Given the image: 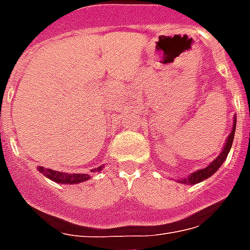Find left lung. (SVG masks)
Wrapping results in <instances>:
<instances>
[{
  "label": "left lung",
  "mask_w": 250,
  "mask_h": 250,
  "mask_svg": "<svg viewBox=\"0 0 250 250\" xmlns=\"http://www.w3.org/2000/svg\"><path fill=\"white\" fill-rule=\"evenodd\" d=\"M234 131H236V120H234V125H233V131L230 132V135L228 136V141H226V145L224 147V150L221 152L218 157L215 158V161L210 163L208 167L202 168V170H198V171H195L188 178L185 179H179V182H182V184H188V185H195L201 182V181H204V179H208L209 177H211L213 174L221 167V165L224 163V161L228 157V154H229V150H230L231 143H233V139H234Z\"/></svg>",
  "instance_id": "obj_1"
}]
</instances>
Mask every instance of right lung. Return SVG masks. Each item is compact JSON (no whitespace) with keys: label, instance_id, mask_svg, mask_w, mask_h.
Segmentation results:
<instances>
[{"label":"right lung","instance_id":"add662e5","mask_svg":"<svg viewBox=\"0 0 250 250\" xmlns=\"http://www.w3.org/2000/svg\"><path fill=\"white\" fill-rule=\"evenodd\" d=\"M39 171L45 175L46 178L52 179L55 182H59V184H79V182H83V181H87L89 179V175L88 174H68V173H60V171H55V170H49V168H44L42 166H40ZM102 170V167L99 168Z\"/></svg>","mask_w":250,"mask_h":250}]
</instances>
